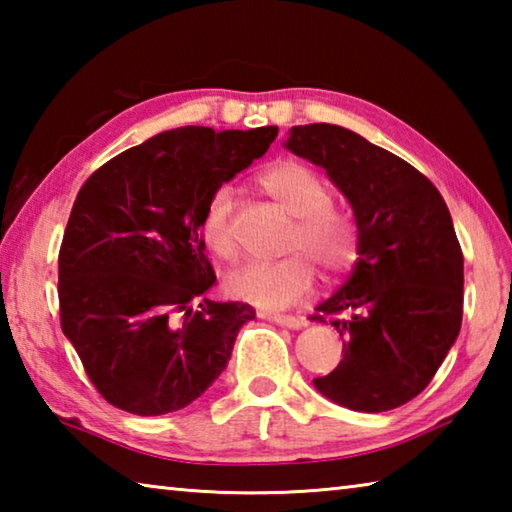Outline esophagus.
Returning a JSON list of instances; mask_svg holds the SVG:
<instances>
[{"instance_id": "esophagus-1", "label": "esophagus", "mask_w": 512, "mask_h": 512, "mask_svg": "<svg viewBox=\"0 0 512 512\" xmlns=\"http://www.w3.org/2000/svg\"><path fill=\"white\" fill-rule=\"evenodd\" d=\"M264 318L273 320V323L282 325V327H289V329H300L302 325H305V320L298 318V316H284V314H262Z\"/></svg>"}]
</instances>
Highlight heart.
Segmentation results:
<instances>
[{"mask_svg":"<svg viewBox=\"0 0 512 512\" xmlns=\"http://www.w3.org/2000/svg\"><path fill=\"white\" fill-rule=\"evenodd\" d=\"M259 185L293 216L277 262H255L228 275V291L235 298L264 309L296 305L316 282V266L327 277L350 271L357 259V228L352 216L332 201L323 173L300 160H280L259 176ZM235 194L230 187L214 189L201 216V239L216 257L232 262L239 255Z\"/></svg>","mask_w":512,"mask_h":512,"instance_id":"1","label":"heart"}]
</instances>
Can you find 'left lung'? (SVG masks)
Masks as SVG:
<instances>
[{
  "mask_svg": "<svg viewBox=\"0 0 512 512\" xmlns=\"http://www.w3.org/2000/svg\"><path fill=\"white\" fill-rule=\"evenodd\" d=\"M284 146L327 171L357 221L350 280L311 316L336 327L343 359L314 386L352 411L397 409L429 386L461 332L452 216L427 176L348 128L293 126Z\"/></svg>",
  "mask_w": 512,
  "mask_h": 512,
  "instance_id": "1",
  "label": "left lung"
}]
</instances>
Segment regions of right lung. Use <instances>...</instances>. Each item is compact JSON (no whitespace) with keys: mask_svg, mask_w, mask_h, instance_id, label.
Wrapping results in <instances>:
<instances>
[{"mask_svg":"<svg viewBox=\"0 0 512 512\" xmlns=\"http://www.w3.org/2000/svg\"><path fill=\"white\" fill-rule=\"evenodd\" d=\"M275 137L277 126L173 128L85 180L58 253L60 327L117 409L180 411L228 366L255 309L203 298L216 275L198 225L214 189Z\"/></svg>","mask_w":512,"mask_h":512,"instance_id":"right-lung-1","label":"right lung"}]
</instances>
